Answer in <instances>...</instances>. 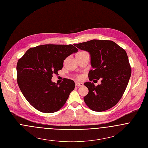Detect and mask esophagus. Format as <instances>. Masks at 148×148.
<instances>
[{"instance_id":"esophagus-1","label":"esophagus","mask_w":148,"mask_h":148,"mask_svg":"<svg viewBox=\"0 0 148 148\" xmlns=\"http://www.w3.org/2000/svg\"><path fill=\"white\" fill-rule=\"evenodd\" d=\"M83 85V84L82 83H79V82L76 83V86H82Z\"/></svg>"}]
</instances>
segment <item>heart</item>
<instances>
[{"mask_svg":"<svg viewBox=\"0 0 148 148\" xmlns=\"http://www.w3.org/2000/svg\"><path fill=\"white\" fill-rule=\"evenodd\" d=\"M84 52H79L77 54H81V53H84ZM77 77L79 79H81L83 77V76H82V75H78V76H77Z\"/></svg>","mask_w":148,"mask_h":148,"instance_id":"b5f03b06","label":"heart"}]
</instances>
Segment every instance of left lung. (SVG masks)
<instances>
[{"label": "left lung", "instance_id": "8db88e82", "mask_svg": "<svg viewBox=\"0 0 148 148\" xmlns=\"http://www.w3.org/2000/svg\"><path fill=\"white\" fill-rule=\"evenodd\" d=\"M74 45L90 54L93 69L89 72V80L102 79L101 84L97 86L91 82L84 84L89 90L84 97L86 105L96 112L116 106L127 88L132 72L125 49L113 41L106 40L94 39Z\"/></svg>", "mask_w": 148, "mask_h": 148}]
</instances>
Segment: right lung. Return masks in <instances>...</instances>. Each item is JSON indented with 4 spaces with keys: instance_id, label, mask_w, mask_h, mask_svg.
<instances>
[{
    "instance_id": "1",
    "label": "right lung",
    "mask_w": 148,
    "mask_h": 148,
    "mask_svg": "<svg viewBox=\"0 0 148 148\" xmlns=\"http://www.w3.org/2000/svg\"><path fill=\"white\" fill-rule=\"evenodd\" d=\"M78 51L72 44H45L31 48L19 59L17 83L24 97L37 110L51 113L60 110L75 89V82L64 78L52 83L53 74L63 66L65 59Z\"/></svg>"
}]
</instances>
